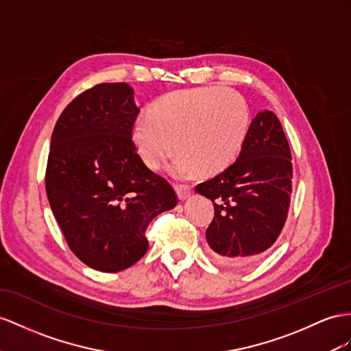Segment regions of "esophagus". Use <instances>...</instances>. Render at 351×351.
<instances>
[{
    "instance_id": "obj_1",
    "label": "esophagus",
    "mask_w": 351,
    "mask_h": 351,
    "mask_svg": "<svg viewBox=\"0 0 351 351\" xmlns=\"http://www.w3.org/2000/svg\"><path fill=\"white\" fill-rule=\"evenodd\" d=\"M175 190H176V194H178V199L179 200H185L191 194V186L190 185H184V184L176 185Z\"/></svg>"
}]
</instances>
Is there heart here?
I'll list each match as a JSON object with an SVG mask.
<instances>
[{"label":"heart","mask_w":351,"mask_h":351,"mask_svg":"<svg viewBox=\"0 0 351 351\" xmlns=\"http://www.w3.org/2000/svg\"><path fill=\"white\" fill-rule=\"evenodd\" d=\"M249 124L247 104L237 92L217 87L179 90L152 105L149 120L134 121L132 141L151 170H157L175 149L179 156L172 165L173 175L212 176L234 163Z\"/></svg>","instance_id":"b5f03b06"}]
</instances>
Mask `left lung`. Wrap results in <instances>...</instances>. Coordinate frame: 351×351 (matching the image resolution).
I'll use <instances>...</instances> for the list:
<instances>
[{"mask_svg":"<svg viewBox=\"0 0 351 351\" xmlns=\"http://www.w3.org/2000/svg\"><path fill=\"white\" fill-rule=\"evenodd\" d=\"M291 148L274 112H258L243 148L222 173L195 186L212 200L206 240L223 265L254 263L277 240L292 193Z\"/></svg>","mask_w":351,"mask_h":351,"instance_id":"left-lung-1","label":"left lung"}]
</instances>
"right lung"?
<instances>
[{
  "label": "right lung",
  "mask_w": 351,
  "mask_h": 351,
  "mask_svg": "<svg viewBox=\"0 0 351 351\" xmlns=\"http://www.w3.org/2000/svg\"><path fill=\"white\" fill-rule=\"evenodd\" d=\"M133 88L104 83L77 96L51 134L46 191L69 249L90 268L117 273L147 254L148 223L178 199L142 163L132 141Z\"/></svg>",
  "instance_id": "add662e5"
}]
</instances>
